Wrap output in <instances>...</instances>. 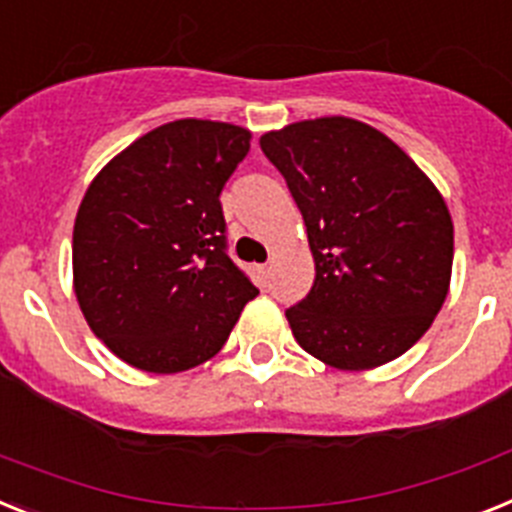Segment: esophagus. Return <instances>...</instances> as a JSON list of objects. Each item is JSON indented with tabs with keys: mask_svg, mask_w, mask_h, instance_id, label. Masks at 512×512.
<instances>
[{
	"mask_svg": "<svg viewBox=\"0 0 512 512\" xmlns=\"http://www.w3.org/2000/svg\"><path fill=\"white\" fill-rule=\"evenodd\" d=\"M257 275H260V278H262V283L268 281V278H270V265H260V268H257Z\"/></svg>",
	"mask_w": 512,
	"mask_h": 512,
	"instance_id": "1",
	"label": "esophagus"
}]
</instances>
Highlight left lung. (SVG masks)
<instances>
[{"instance_id":"1","label":"left lung","mask_w":512,"mask_h":512,"mask_svg":"<svg viewBox=\"0 0 512 512\" xmlns=\"http://www.w3.org/2000/svg\"><path fill=\"white\" fill-rule=\"evenodd\" d=\"M304 216L314 286L286 309L309 355L342 371L394 361L446 301L453 224L402 149L353 118L291 123L260 139Z\"/></svg>"}]
</instances>
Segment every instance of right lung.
Here are the masks:
<instances>
[{
    "label": "right lung",
    "mask_w": 512,
    "mask_h": 512,
    "mask_svg": "<svg viewBox=\"0 0 512 512\" xmlns=\"http://www.w3.org/2000/svg\"><path fill=\"white\" fill-rule=\"evenodd\" d=\"M250 131L167 123L95 177L74 221V291L90 330L149 373L201 366L257 296L229 257L221 190Z\"/></svg>",
    "instance_id": "right-lung-1"
}]
</instances>
